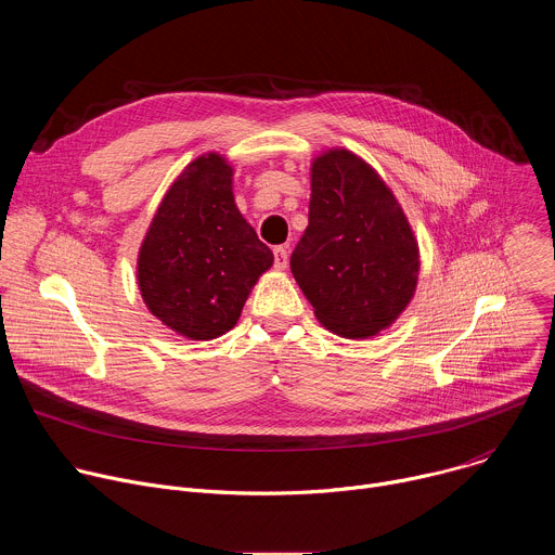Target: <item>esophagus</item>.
Returning a JSON list of instances; mask_svg holds the SVG:
<instances>
[{"instance_id": "obj_1", "label": "esophagus", "mask_w": 555, "mask_h": 555, "mask_svg": "<svg viewBox=\"0 0 555 555\" xmlns=\"http://www.w3.org/2000/svg\"><path fill=\"white\" fill-rule=\"evenodd\" d=\"M287 248H283V246H279V248H274V268L276 270H285L287 268Z\"/></svg>"}]
</instances>
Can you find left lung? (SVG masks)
Listing matches in <instances>:
<instances>
[{"instance_id":"left-lung-1","label":"left lung","mask_w":555,"mask_h":555,"mask_svg":"<svg viewBox=\"0 0 555 555\" xmlns=\"http://www.w3.org/2000/svg\"><path fill=\"white\" fill-rule=\"evenodd\" d=\"M309 225L289 268L325 330L366 340L400 319L420 281V244L382 176L349 149L309 167Z\"/></svg>"}]
</instances>
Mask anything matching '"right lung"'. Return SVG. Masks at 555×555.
Here are the masks:
<instances>
[{
	"mask_svg": "<svg viewBox=\"0 0 555 555\" xmlns=\"http://www.w3.org/2000/svg\"><path fill=\"white\" fill-rule=\"evenodd\" d=\"M234 169L206 151L173 180L138 250L135 279L146 309L186 340L230 332L272 250L234 204Z\"/></svg>",
	"mask_w": 555,
	"mask_h": 555,
	"instance_id": "add662e5",
	"label": "right lung"
}]
</instances>
